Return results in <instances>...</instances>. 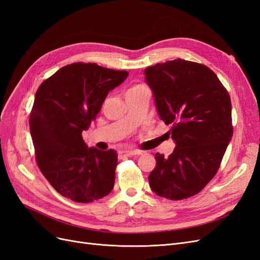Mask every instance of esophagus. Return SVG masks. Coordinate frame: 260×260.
I'll return each instance as SVG.
<instances>
[{
  "label": "esophagus",
  "mask_w": 260,
  "mask_h": 260,
  "mask_svg": "<svg viewBox=\"0 0 260 260\" xmlns=\"http://www.w3.org/2000/svg\"><path fill=\"white\" fill-rule=\"evenodd\" d=\"M141 152L140 151H136V149H132V151H122L120 152V155L122 157H131V156H137L140 155Z\"/></svg>",
  "instance_id": "esophagus-1"
}]
</instances>
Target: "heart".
I'll return each mask as SVG.
<instances>
[{
	"label": "heart",
	"mask_w": 260,
	"mask_h": 260,
	"mask_svg": "<svg viewBox=\"0 0 260 260\" xmlns=\"http://www.w3.org/2000/svg\"><path fill=\"white\" fill-rule=\"evenodd\" d=\"M143 89H146V86L143 85V84L133 85L132 88H130V89L127 91V93H125V95H129V94H132V93H137V92H139V91H141V90H143Z\"/></svg>",
	"instance_id": "1"
}]
</instances>
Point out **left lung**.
<instances>
[{"mask_svg":"<svg viewBox=\"0 0 260 260\" xmlns=\"http://www.w3.org/2000/svg\"><path fill=\"white\" fill-rule=\"evenodd\" d=\"M145 78L177 145L168 157L155 154L149 186L171 201L191 198L216 176L231 141L230 95L211 69L181 58L146 68Z\"/></svg>","mask_w":260,"mask_h":260,"instance_id":"1","label":"left lung"}]
</instances>
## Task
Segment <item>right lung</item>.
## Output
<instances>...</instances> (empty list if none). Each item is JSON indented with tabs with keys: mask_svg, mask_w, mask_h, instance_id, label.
<instances>
[{
	"mask_svg": "<svg viewBox=\"0 0 260 260\" xmlns=\"http://www.w3.org/2000/svg\"><path fill=\"white\" fill-rule=\"evenodd\" d=\"M128 77L94 62L58 69L37 90L29 116L36 160L42 175L64 198L91 203L112 192L118 155L88 148L82 139L108 92Z\"/></svg>",
	"mask_w": 260,
	"mask_h": 260,
	"instance_id": "obj_1",
	"label": "right lung"
}]
</instances>
